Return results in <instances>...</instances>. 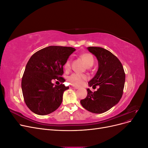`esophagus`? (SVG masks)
Here are the masks:
<instances>
[{"label":"esophagus","instance_id":"34e87169","mask_svg":"<svg viewBox=\"0 0 148 148\" xmlns=\"http://www.w3.org/2000/svg\"><path fill=\"white\" fill-rule=\"evenodd\" d=\"M71 88H73V89H78L79 88H78V86H71Z\"/></svg>","mask_w":148,"mask_h":148}]
</instances>
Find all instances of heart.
<instances>
[{
	"instance_id": "heart-1",
	"label": "heart",
	"mask_w": 148,
	"mask_h": 148,
	"mask_svg": "<svg viewBox=\"0 0 148 148\" xmlns=\"http://www.w3.org/2000/svg\"><path fill=\"white\" fill-rule=\"evenodd\" d=\"M80 57L84 61L85 64L88 67H91L93 65L95 60H94L93 56L89 53H84L80 56ZM71 65V60L70 59H67L64 64V68L65 69H69ZM86 79V76L84 75H82L79 73H73L71 74L69 78V82L74 85H81L85 79Z\"/></svg>"
}]
</instances>
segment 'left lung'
<instances>
[{
  "label": "left lung",
  "mask_w": 148,
  "mask_h": 148,
  "mask_svg": "<svg viewBox=\"0 0 148 148\" xmlns=\"http://www.w3.org/2000/svg\"><path fill=\"white\" fill-rule=\"evenodd\" d=\"M87 49L98 60V70L88 82L89 86L99 88L94 92L87 89V96L80 103L91 112L104 113L117 104L122 97L125 73L120 61L110 51L99 47Z\"/></svg>",
  "instance_id": "8db88e82"
}]
</instances>
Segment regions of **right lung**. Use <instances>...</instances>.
Instances as JSON below:
<instances>
[{"label": "right lung", "mask_w": 148, "mask_h": 148, "mask_svg": "<svg viewBox=\"0 0 148 148\" xmlns=\"http://www.w3.org/2000/svg\"><path fill=\"white\" fill-rule=\"evenodd\" d=\"M75 50L71 47L52 46L31 57L22 77L21 89L26 106L34 114L47 115L60 106L64 92L69 87L63 84L54 85L52 82L65 81L61 77L63 66Z\"/></svg>", "instance_id": "1"}]
</instances>
